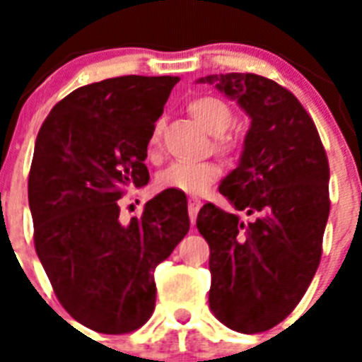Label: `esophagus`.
I'll use <instances>...</instances> for the list:
<instances>
[{
	"instance_id": "obj_1",
	"label": "esophagus",
	"mask_w": 362,
	"mask_h": 362,
	"mask_svg": "<svg viewBox=\"0 0 362 362\" xmlns=\"http://www.w3.org/2000/svg\"><path fill=\"white\" fill-rule=\"evenodd\" d=\"M203 206V203H201L199 199H188V216H190V221H192V225L196 223L197 219V212H199V209Z\"/></svg>"
}]
</instances>
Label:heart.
Here are the masks:
<instances>
[{
	"instance_id": "b5f03b06",
	"label": "heart",
	"mask_w": 362,
	"mask_h": 362,
	"mask_svg": "<svg viewBox=\"0 0 362 362\" xmlns=\"http://www.w3.org/2000/svg\"><path fill=\"white\" fill-rule=\"evenodd\" d=\"M192 117L212 136H221L232 123V110L223 99L216 95H199L188 103ZM216 150L221 153H232L235 150L233 141L226 137H217ZM146 153L150 159H156L159 153V127L156 124L150 132L146 143ZM221 177V166L214 161L187 163L177 161L163 168L156 175V188L161 192L175 190L188 196H203Z\"/></svg>"
}]
</instances>
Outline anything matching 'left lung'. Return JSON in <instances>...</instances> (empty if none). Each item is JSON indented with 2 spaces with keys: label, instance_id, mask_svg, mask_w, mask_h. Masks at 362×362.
Here are the masks:
<instances>
[{
  "label": "left lung",
  "instance_id": "1",
  "mask_svg": "<svg viewBox=\"0 0 362 362\" xmlns=\"http://www.w3.org/2000/svg\"><path fill=\"white\" fill-rule=\"evenodd\" d=\"M214 85L250 116L235 170L219 192L239 216L206 203L197 230L210 246V308L241 334L267 332L288 317L312 283L330 214V166L299 99L257 74H212Z\"/></svg>",
  "mask_w": 362,
  "mask_h": 362
}]
</instances>
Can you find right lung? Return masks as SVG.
I'll use <instances>...</instances> for the list:
<instances>
[{
  "instance_id": "1",
  "label": "right lung",
  "mask_w": 362,
  "mask_h": 362,
  "mask_svg": "<svg viewBox=\"0 0 362 362\" xmlns=\"http://www.w3.org/2000/svg\"><path fill=\"white\" fill-rule=\"evenodd\" d=\"M179 78L121 76L70 92L36 139L28 204L54 293L83 326L129 334L156 305L153 270L190 228L181 194L161 192L119 221L129 185L148 183L146 143Z\"/></svg>"
}]
</instances>
